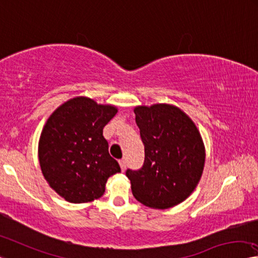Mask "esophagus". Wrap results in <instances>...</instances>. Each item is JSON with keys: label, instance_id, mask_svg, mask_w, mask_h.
Returning a JSON list of instances; mask_svg holds the SVG:
<instances>
[{"label": "esophagus", "instance_id": "esophagus-1", "mask_svg": "<svg viewBox=\"0 0 258 258\" xmlns=\"http://www.w3.org/2000/svg\"><path fill=\"white\" fill-rule=\"evenodd\" d=\"M119 165H120L121 171H125V169H126V161H125V159H120Z\"/></svg>", "mask_w": 258, "mask_h": 258}]
</instances>
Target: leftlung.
<instances>
[{
    "instance_id": "obj_1",
    "label": "left lung",
    "mask_w": 258,
    "mask_h": 258,
    "mask_svg": "<svg viewBox=\"0 0 258 258\" xmlns=\"http://www.w3.org/2000/svg\"><path fill=\"white\" fill-rule=\"evenodd\" d=\"M136 121L145 145L140 170H127L132 194L153 209H169L193 193L202 177L206 148L189 116L173 104L137 105Z\"/></svg>"
}]
</instances>
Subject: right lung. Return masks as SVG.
Returning a JSON list of instances; mask_svg holds the SVG:
<instances>
[{
    "mask_svg": "<svg viewBox=\"0 0 258 258\" xmlns=\"http://www.w3.org/2000/svg\"><path fill=\"white\" fill-rule=\"evenodd\" d=\"M117 112L112 104L76 96L49 116L39 139V163L49 186L65 201L100 199L108 178L120 172L103 137V127Z\"/></svg>",
    "mask_w": 258,
    "mask_h": 258,
    "instance_id": "1",
    "label": "right lung"
}]
</instances>
